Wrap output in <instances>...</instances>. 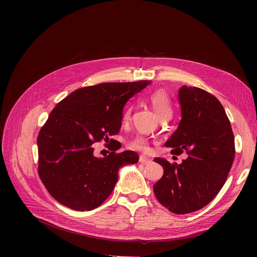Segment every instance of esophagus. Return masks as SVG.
<instances>
[{
	"label": "esophagus",
	"mask_w": 257,
	"mask_h": 257,
	"mask_svg": "<svg viewBox=\"0 0 257 257\" xmlns=\"http://www.w3.org/2000/svg\"><path fill=\"white\" fill-rule=\"evenodd\" d=\"M151 161H152V159L150 157L145 156V155L140 156V163L141 164H148V163H151Z\"/></svg>",
	"instance_id": "esophagus-1"
}]
</instances>
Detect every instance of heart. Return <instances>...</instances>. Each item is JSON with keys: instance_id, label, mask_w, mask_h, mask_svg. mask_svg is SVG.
Listing matches in <instances>:
<instances>
[{"instance_id": "b5f03b06", "label": "heart", "mask_w": 257, "mask_h": 257, "mask_svg": "<svg viewBox=\"0 0 257 257\" xmlns=\"http://www.w3.org/2000/svg\"><path fill=\"white\" fill-rule=\"evenodd\" d=\"M148 100L151 103L152 107L154 108L155 112L157 113L158 117L160 119L164 118H171L173 115L174 109H173V105L171 98L169 96V93L165 89H156L152 91L149 97H148ZM132 105H128L126 107V109L123 112V115H121V120L123 123H127V121L131 117L132 113ZM129 147L131 149L139 151V152H148L150 149L149 147V141H148L147 138L144 136H138L134 139H132L129 143Z\"/></svg>"}]
</instances>
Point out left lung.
<instances>
[{
    "instance_id": "8db88e82",
    "label": "left lung",
    "mask_w": 257,
    "mask_h": 257,
    "mask_svg": "<svg viewBox=\"0 0 257 257\" xmlns=\"http://www.w3.org/2000/svg\"><path fill=\"white\" fill-rule=\"evenodd\" d=\"M178 98L181 120L165 145L173 148V154L185 151L188 156L180 165L154 158L164 175L153 190L161 205L185 214L203 208L218 195L232 167L235 148L230 121L213 94L183 85Z\"/></svg>"
}]
</instances>
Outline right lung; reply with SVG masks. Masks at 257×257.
I'll return each instance as SVG.
<instances>
[{
  "label": "right lung",
  "mask_w": 257,
  "mask_h": 257,
  "mask_svg": "<svg viewBox=\"0 0 257 257\" xmlns=\"http://www.w3.org/2000/svg\"><path fill=\"white\" fill-rule=\"evenodd\" d=\"M150 83L143 80L86 86L54 107L37 137L38 175L59 203L74 210L94 209L113 191L119 168L138 163L134 151L98 158L92 144L108 142L119 132L124 105Z\"/></svg>",
  "instance_id": "add662e5"
}]
</instances>
